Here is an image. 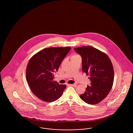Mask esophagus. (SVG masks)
<instances>
[{
	"label": "esophagus",
	"instance_id": "esophagus-1",
	"mask_svg": "<svg viewBox=\"0 0 133 133\" xmlns=\"http://www.w3.org/2000/svg\"><path fill=\"white\" fill-rule=\"evenodd\" d=\"M68 86H73L74 87H76L77 86V84H68Z\"/></svg>",
	"mask_w": 133,
	"mask_h": 133
}]
</instances>
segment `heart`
Segmentation results:
<instances>
[{"label": "heart", "instance_id": "b5f03b06", "mask_svg": "<svg viewBox=\"0 0 133 133\" xmlns=\"http://www.w3.org/2000/svg\"><path fill=\"white\" fill-rule=\"evenodd\" d=\"M79 56V55H77V54H73L72 56V57H76V56Z\"/></svg>", "mask_w": 133, "mask_h": 133}]
</instances>
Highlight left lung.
<instances>
[{"instance_id": "left-lung-1", "label": "left lung", "mask_w": 133, "mask_h": 133, "mask_svg": "<svg viewBox=\"0 0 133 133\" xmlns=\"http://www.w3.org/2000/svg\"><path fill=\"white\" fill-rule=\"evenodd\" d=\"M74 50L81 56L83 72L90 75L91 81V86H87L80 97L88 104L99 103L107 97L113 84L112 62L105 53L91 46L75 48Z\"/></svg>"}]
</instances>
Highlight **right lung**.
I'll return each mask as SVG.
<instances>
[{"label": "right lung", "mask_w": 133, "mask_h": 133, "mask_svg": "<svg viewBox=\"0 0 133 133\" xmlns=\"http://www.w3.org/2000/svg\"><path fill=\"white\" fill-rule=\"evenodd\" d=\"M70 49V47L45 48L29 61L26 80L32 93L40 100L51 102L62 95L66 86L54 81V74Z\"/></svg>", "instance_id": "add662e5"}]
</instances>
